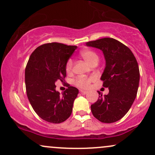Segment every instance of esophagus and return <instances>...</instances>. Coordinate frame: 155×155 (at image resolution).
Returning <instances> with one entry per match:
<instances>
[{"label":"esophagus","mask_w":155,"mask_h":155,"mask_svg":"<svg viewBox=\"0 0 155 155\" xmlns=\"http://www.w3.org/2000/svg\"><path fill=\"white\" fill-rule=\"evenodd\" d=\"M80 92H81V94H83V95H85V94L87 93V91H85V90H80Z\"/></svg>","instance_id":"obj_1"}]
</instances>
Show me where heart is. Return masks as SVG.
Instances as JSON below:
<instances>
[{
  "instance_id": "heart-1",
  "label": "heart",
  "mask_w": 155,
  "mask_h": 155,
  "mask_svg": "<svg viewBox=\"0 0 155 155\" xmlns=\"http://www.w3.org/2000/svg\"><path fill=\"white\" fill-rule=\"evenodd\" d=\"M80 56L83 58L85 61L89 65L91 66L92 64H93L95 62H98V56L93 51L91 50H82L80 52ZM73 67V62L71 60H69L66 63V71L70 72L71 71ZM93 80V77H83L80 76L78 77L74 83L77 87L80 88H87L89 85L90 84L91 81Z\"/></svg>"
}]
</instances>
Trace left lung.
<instances>
[{
	"label": "left lung",
	"mask_w": 155,
	"mask_h": 155,
	"mask_svg": "<svg viewBox=\"0 0 155 155\" xmlns=\"http://www.w3.org/2000/svg\"><path fill=\"white\" fill-rule=\"evenodd\" d=\"M86 46L102 51L106 66L101 79L109 90L91 105L92 113L101 122H115L127 113L136 99L140 80L137 60L130 49L116 39L101 38Z\"/></svg>",
	"instance_id": "1"
}]
</instances>
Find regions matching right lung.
I'll return each instance as SVG.
<instances>
[{
  "label": "right lung",
  "mask_w": 155,
  "mask_h": 155,
  "mask_svg": "<svg viewBox=\"0 0 155 155\" xmlns=\"http://www.w3.org/2000/svg\"><path fill=\"white\" fill-rule=\"evenodd\" d=\"M76 46L49 43L32 53L25 68L27 95L35 113L51 123H61L71 116L79 90L68 85L60 94L55 82L66 76V63Z\"/></svg>",
  "instance_id": "add662e5"
}]
</instances>
